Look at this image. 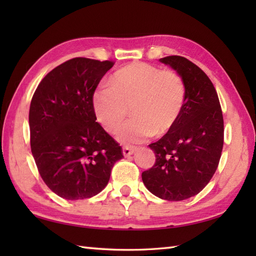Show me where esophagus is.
Here are the masks:
<instances>
[{"mask_svg": "<svg viewBox=\"0 0 256 256\" xmlns=\"http://www.w3.org/2000/svg\"><path fill=\"white\" fill-rule=\"evenodd\" d=\"M134 152H135V148H131V146H124V148H123V155L125 157L132 155Z\"/></svg>", "mask_w": 256, "mask_h": 256, "instance_id": "esophagus-1", "label": "esophagus"}]
</instances>
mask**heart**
<instances>
[{
	"label": "heart",
	"instance_id": "obj_1",
	"mask_svg": "<svg viewBox=\"0 0 256 256\" xmlns=\"http://www.w3.org/2000/svg\"><path fill=\"white\" fill-rule=\"evenodd\" d=\"M186 101V84L178 72L148 62H132L112 76L110 86L92 94L94 116L108 132L116 133L130 113L134 118L118 132L124 144H138L175 128Z\"/></svg>",
	"mask_w": 256,
	"mask_h": 256
}]
</instances>
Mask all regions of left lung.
I'll use <instances>...</instances> for the list:
<instances>
[{
	"instance_id": "obj_1",
	"label": "left lung",
	"mask_w": 256,
	"mask_h": 256,
	"mask_svg": "<svg viewBox=\"0 0 256 256\" xmlns=\"http://www.w3.org/2000/svg\"><path fill=\"white\" fill-rule=\"evenodd\" d=\"M160 62L182 76L186 101L175 128L148 145L156 160L142 179L156 197L180 201L199 194L214 175L224 148V116L214 84L197 64L182 56Z\"/></svg>"
}]
</instances>
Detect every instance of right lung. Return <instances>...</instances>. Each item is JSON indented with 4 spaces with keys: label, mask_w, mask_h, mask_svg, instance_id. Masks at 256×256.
Masks as SVG:
<instances>
[{
    "label": "right lung",
    "mask_w": 256,
    "mask_h": 256,
    "mask_svg": "<svg viewBox=\"0 0 256 256\" xmlns=\"http://www.w3.org/2000/svg\"><path fill=\"white\" fill-rule=\"evenodd\" d=\"M113 64L69 59L45 76L32 98V154L47 187L64 199L99 194L123 157L120 144L96 122L92 106V94Z\"/></svg>",
    "instance_id": "right-lung-1"
}]
</instances>
